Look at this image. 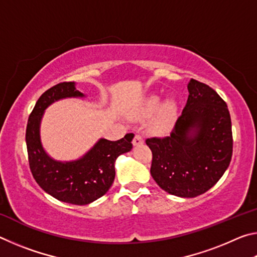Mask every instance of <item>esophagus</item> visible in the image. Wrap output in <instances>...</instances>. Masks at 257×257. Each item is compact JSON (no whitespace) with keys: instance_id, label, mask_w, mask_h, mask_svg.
Returning a JSON list of instances; mask_svg holds the SVG:
<instances>
[{"instance_id":"34e87169","label":"esophagus","mask_w":257,"mask_h":257,"mask_svg":"<svg viewBox=\"0 0 257 257\" xmlns=\"http://www.w3.org/2000/svg\"><path fill=\"white\" fill-rule=\"evenodd\" d=\"M143 143H144V139H143L141 135H136V136H135V138H134V141H133V145L134 146H139V145H142Z\"/></svg>"}]
</instances>
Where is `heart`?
Wrapping results in <instances>:
<instances>
[{"label":"heart","instance_id":"heart-1","mask_svg":"<svg viewBox=\"0 0 257 257\" xmlns=\"http://www.w3.org/2000/svg\"><path fill=\"white\" fill-rule=\"evenodd\" d=\"M178 113V105L173 99L163 103V98L159 95H151L144 99L141 107V114L144 118H151L155 114L152 128L156 133H162L171 127Z\"/></svg>","mask_w":257,"mask_h":257}]
</instances>
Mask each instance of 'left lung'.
Wrapping results in <instances>:
<instances>
[{"mask_svg": "<svg viewBox=\"0 0 257 257\" xmlns=\"http://www.w3.org/2000/svg\"><path fill=\"white\" fill-rule=\"evenodd\" d=\"M170 135L146 139L153 153L151 175L167 193L191 198L212 188L232 156L231 119L214 89L195 79Z\"/></svg>", "mask_w": 257, "mask_h": 257, "instance_id": "1", "label": "left lung"}]
</instances>
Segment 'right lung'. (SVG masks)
I'll return each instance as SVG.
<instances>
[{"instance_id":"1","label":"right lung","mask_w":257,"mask_h":257,"mask_svg":"<svg viewBox=\"0 0 257 257\" xmlns=\"http://www.w3.org/2000/svg\"><path fill=\"white\" fill-rule=\"evenodd\" d=\"M76 82L55 85L38 98L26 129L30 170L41 188L61 202L87 205L107 193L115 177V160L133 149L134 134L116 142L99 138L84 155L60 161L47 153L41 138V123L45 110L66 98H86Z\"/></svg>"}]
</instances>
